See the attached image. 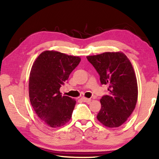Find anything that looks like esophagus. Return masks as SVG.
<instances>
[{
	"label": "esophagus",
	"mask_w": 159,
	"mask_h": 159,
	"mask_svg": "<svg viewBox=\"0 0 159 159\" xmlns=\"http://www.w3.org/2000/svg\"><path fill=\"white\" fill-rule=\"evenodd\" d=\"M81 99H82V101L85 102V103H90V102L91 101L90 98H84V97H82Z\"/></svg>",
	"instance_id": "obj_1"
}]
</instances>
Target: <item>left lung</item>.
Instances as JSON below:
<instances>
[{"mask_svg":"<svg viewBox=\"0 0 159 159\" xmlns=\"http://www.w3.org/2000/svg\"><path fill=\"white\" fill-rule=\"evenodd\" d=\"M87 58L98 73L101 84L108 85V94L100 101L98 120L106 127H118L133 112L138 100V83L131 62L120 52H106Z\"/></svg>","mask_w":159,"mask_h":159,"instance_id":"left-lung-1","label":"left lung"}]
</instances>
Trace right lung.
I'll use <instances>...</instances> for the list:
<instances>
[{"mask_svg":"<svg viewBox=\"0 0 159 159\" xmlns=\"http://www.w3.org/2000/svg\"><path fill=\"white\" fill-rule=\"evenodd\" d=\"M80 61L78 56L46 51L32 65L29 81L30 103L38 116L49 127H61L70 120L76 101L62 96L59 89Z\"/></svg>","mask_w":159,"mask_h":159,"instance_id":"obj_1","label":"right lung"}]
</instances>
